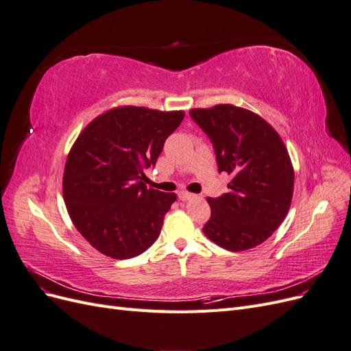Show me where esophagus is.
<instances>
[{
    "label": "esophagus",
    "mask_w": 351,
    "mask_h": 351,
    "mask_svg": "<svg viewBox=\"0 0 351 351\" xmlns=\"http://www.w3.org/2000/svg\"><path fill=\"white\" fill-rule=\"evenodd\" d=\"M190 197H193L192 193H189V192H178V199H180V200H189Z\"/></svg>",
    "instance_id": "esophagus-1"
}]
</instances>
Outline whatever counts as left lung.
<instances>
[{"label":"left lung","instance_id":"1","mask_svg":"<svg viewBox=\"0 0 351 351\" xmlns=\"http://www.w3.org/2000/svg\"><path fill=\"white\" fill-rule=\"evenodd\" d=\"M190 115L214 143L219 173L232 176L228 193L206 199L205 236L231 252L259 246L281 226L293 199L294 169L281 136L261 115L231 104Z\"/></svg>","mask_w":351,"mask_h":351}]
</instances>
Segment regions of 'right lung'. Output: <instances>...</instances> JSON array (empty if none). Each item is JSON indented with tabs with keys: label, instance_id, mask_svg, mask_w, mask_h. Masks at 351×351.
I'll list each match as a JSON object with an SVG mask.
<instances>
[{
	"label": "right lung",
	"instance_id": "add662e5",
	"mask_svg": "<svg viewBox=\"0 0 351 351\" xmlns=\"http://www.w3.org/2000/svg\"><path fill=\"white\" fill-rule=\"evenodd\" d=\"M184 111L114 107L84 127L67 155L62 197L70 219L93 249L129 259L149 249L176 193L145 184Z\"/></svg>",
	"mask_w": 351,
	"mask_h": 351
}]
</instances>
